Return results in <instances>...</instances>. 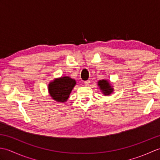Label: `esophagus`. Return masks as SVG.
<instances>
[{
  "instance_id": "1",
  "label": "esophagus",
  "mask_w": 160,
  "mask_h": 160,
  "mask_svg": "<svg viewBox=\"0 0 160 160\" xmlns=\"http://www.w3.org/2000/svg\"><path fill=\"white\" fill-rule=\"evenodd\" d=\"M89 83H90L89 80H87V81H84V85H85V86L89 85Z\"/></svg>"
}]
</instances>
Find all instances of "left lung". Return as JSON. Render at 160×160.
Masks as SVG:
<instances>
[{
	"label": "left lung",
	"mask_w": 160,
	"mask_h": 160,
	"mask_svg": "<svg viewBox=\"0 0 160 160\" xmlns=\"http://www.w3.org/2000/svg\"><path fill=\"white\" fill-rule=\"evenodd\" d=\"M98 86L100 87V89L104 96H109L110 94L113 93V88L111 86L110 83L108 80H102L98 81Z\"/></svg>",
	"instance_id": "8db88e82"
}]
</instances>
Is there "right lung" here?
<instances>
[{"mask_svg":"<svg viewBox=\"0 0 160 160\" xmlns=\"http://www.w3.org/2000/svg\"><path fill=\"white\" fill-rule=\"evenodd\" d=\"M76 84V80L69 76L56 78L49 84V93L53 100L64 102L69 98L71 91Z\"/></svg>","mask_w":160,"mask_h":160,"instance_id":"right-lung-1","label":"right lung"}]
</instances>
